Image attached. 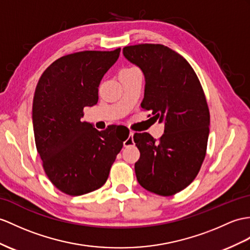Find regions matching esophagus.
<instances>
[{
    "label": "esophagus",
    "instance_id": "esophagus-1",
    "mask_svg": "<svg viewBox=\"0 0 250 250\" xmlns=\"http://www.w3.org/2000/svg\"><path fill=\"white\" fill-rule=\"evenodd\" d=\"M131 144H133V132H130L128 138L124 141V146H130Z\"/></svg>",
    "mask_w": 250,
    "mask_h": 250
}]
</instances>
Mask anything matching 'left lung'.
<instances>
[{"label":"left lung","instance_id":"obj_1","mask_svg":"<svg viewBox=\"0 0 250 250\" xmlns=\"http://www.w3.org/2000/svg\"><path fill=\"white\" fill-rule=\"evenodd\" d=\"M123 54L144 74L141 107L164 123L159 141L147 132L133 135L138 182L158 195H174L195 179L206 156L210 113L203 87L190 63L166 45L125 46Z\"/></svg>","mask_w":250,"mask_h":250}]
</instances>
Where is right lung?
Returning <instances> with one entry per match:
<instances>
[{"instance_id": "add662e5", "label": "right lung", "mask_w": 250, "mask_h": 250, "mask_svg": "<svg viewBox=\"0 0 250 250\" xmlns=\"http://www.w3.org/2000/svg\"><path fill=\"white\" fill-rule=\"evenodd\" d=\"M120 52L119 47L65 55L42 73L36 87V147L48 179L68 195H83L104 186L123 147L125 139L115 133L114 126L99 131L82 121L83 108L99 101L102 78Z\"/></svg>"}]
</instances>
